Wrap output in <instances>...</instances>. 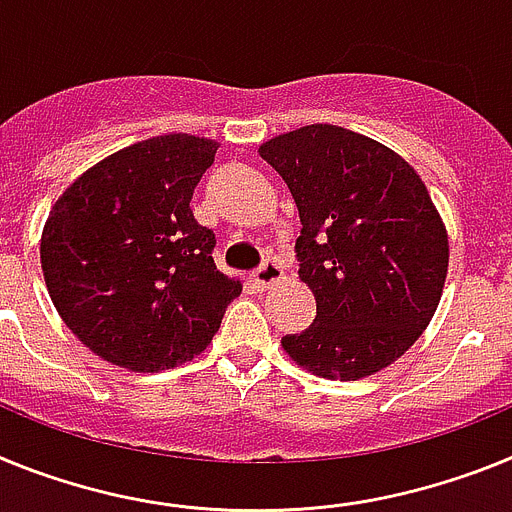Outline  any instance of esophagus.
Instances as JSON below:
<instances>
[{
    "label": "esophagus",
    "mask_w": 512,
    "mask_h": 512,
    "mask_svg": "<svg viewBox=\"0 0 512 512\" xmlns=\"http://www.w3.org/2000/svg\"><path fill=\"white\" fill-rule=\"evenodd\" d=\"M281 278H283V268H281V262L275 260V257H265L260 268L255 270V281L260 283L262 288L273 286V283H278Z\"/></svg>",
    "instance_id": "1"
}]
</instances>
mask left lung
Listing matches in <instances>:
<instances>
[{"instance_id": "8db88e82", "label": "left lung", "mask_w": 512, "mask_h": 512, "mask_svg": "<svg viewBox=\"0 0 512 512\" xmlns=\"http://www.w3.org/2000/svg\"><path fill=\"white\" fill-rule=\"evenodd\" d=\"M260 157L299 208V278L317 299L283 350L324 379L381 371L428 327L446 283V226L428 188L379 141L327 123L265 141Z\"/></svg>"}]
</instances>
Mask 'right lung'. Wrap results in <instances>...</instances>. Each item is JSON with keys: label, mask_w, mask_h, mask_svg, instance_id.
Masks as SVG:
<instances>
[{"label": "right lung", "mask_w": 512, "mask_h": 512, "mask_svg": "<svg viewBox=\"0 0 512 512\" xmlns=\"http://www.w3.org/2000/svg\"><path fill=\"white\" fill-rule=\"evenodd\" d=\"M216 149L188 133L133 144L77 177L48 213L51 301L108 363L154 373L190 361L242 293L216 268V234L190 208Z\"/></svg>", "instance_id": "add662e5"}]
</instances>
